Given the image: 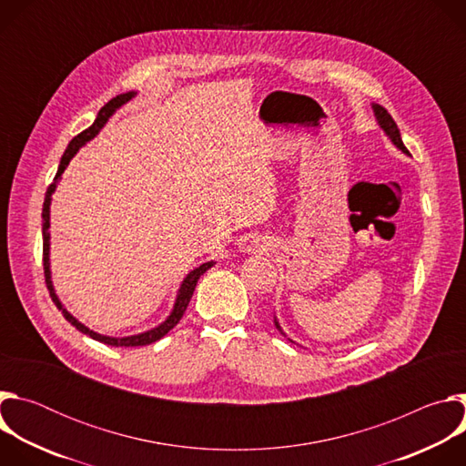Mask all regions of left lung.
Instances as JSON below:
<instances>
[{
    "mask_svg": "<svg viewBox=\"0 0 466 466\" xmlns=\"http://www.w3.org/2000/svg\"><path fill=\"white\" fill-rule=\"evenodd\" d=\"M372 112H374V117H376V121H378L380 128L385 132V137L390 140V144H392L398 151H402L404 155H408V157H410V151L406 149V146H404V142H402L400 130H398V127H396L394 119L390 117V114H389L381 105H376V103H372ZM273 319H275V326H277V329L280 331V334H282L284 338H288V336H286V331L282 329V326H280V322H279V319H277V315H275ZM288 339H289V338H288ZM289 341H291V343H295L293 339H289Z\"/></svg>",
    "mask_w": 466,
    "mask_h": 466,
    "instance_id": "left-lung-1",
    "label": "left lung"
}]
</instances>
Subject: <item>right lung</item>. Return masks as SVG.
Segmentation results:
<instances>
[{"mask_svg": "<svg viewBox=\"0 0 466 466\" xmlns=\"http://www.w3.org/2000/svg\"><path fill=\"white\" fill-rule=\"evenodd\" d=\"M137 94H138V92L130 90V92L119 94V96H116L114 99H110V101L97 112L96 121H94L86 130H83L81 135H77V137L70 142L68 149L64 151V155H62V158H60L58 171H56V175H55V180L51 182V186H49L47 191H46L44 208H42L44 275H46V284H47V289H49V297H51V300L55 302V306L62 311V315L66 317V320H68L72 326H76V328L81 331V334L90 336L92 339H96V341H99V343H105V345H110V347H144V345H151V343L162 339V338L167 334V331L173 329V328L178 324V320L182 319V315H184V311H186V308H187V304H189V300H191V295H193V291H195V286H197L198 279H201L210 268H214V265H216L214 259H212V261H207V263H203V265H198V268H195L193 271H189V273L184 277V280L180 282V286H178V289H177V297H175L173 308H171L169 315L166 317V320H162L160 324H157V326L151 328V329L140 331V334H135V336H125V338L103 336V334H97V331L90 329L86 324H83L79 319H76L68 309H66V306L60 302L58 295H56V291H55L53 279H51V259H49V254H51V234H49V225H51V223H49V212H51L53 193H55V189H56V186H58V182H60V178H62L64 169L68 167L70 160L79 153V149H81L83 146H86L90 140H94V138L99 135V130L106 125V121L116 114V110H119L123 105H127L132 97H137Z\"/></svg>", "mask_w": 466, "mask_h": 466, "instance_id": "obj_1", "label": "right lung"}]
</instances>
